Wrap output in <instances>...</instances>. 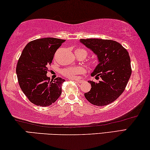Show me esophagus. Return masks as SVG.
Returning <instances> with one entry per match:
<instances>
[{
    "label": "esophagus",
    "instance_id": "esophagus-1",
    "mask_svg": "<svg viewBox=\"0 0 150 150\" xmlns=\"http://www.w3.org/2000/svg\"><path fill=\"white\" fill-rule=\"evenodd\" d=\"M71 80H76V82H79V83H82V82H84V80H82V79H80V78H72V79H71Z\"/></svg>",
    "mask_w": 150,
    "mask_h": 150
}]
</instances>
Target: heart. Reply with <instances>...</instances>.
Instances as JSON below:
<instances>
[{"label": "heart", "mask_w": 150, "mask_h": 150, "mask_svg": "<svg viewBox=\"0 0 150 150\" xmlns=\"http://www.w3.org/2000/svg\"><path fill=\"white\" fill-rule=\"evenodd\" d=\"M81 52H85L87 54L86 51L84 49L82 48H78L75 51V54H78ZM86 72V70L84 68L82 67V66H75V67H70L64 69L62 71V73L63 75L66 76L68 78H74L76 75L80 74H83Z\"/></svg>", "instance_id": "obj_1"}]
</instances>
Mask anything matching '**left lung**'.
Here are the masks:
<instances>
[{
	"mask_svg": "<svg viewBox=\"0 0 150 150\" xmlns=\"http://www.w3.org/2000/svg\"><path fill=\"white\" fill-rule=\"evenodd\" d=\"M80 42L90 48L98 60V64L91 74L102 78L96 83L88 81L91 90L85 93L88 102L103 106L115 101L124 91L132 74L129 53L117 42L99 38L80 39Z\"/></svg>",
	"mask_w": 150,
	"mask_h": 150,
	"instance_id": "obj_1",
	"label": "left lung"
}]
</instances>
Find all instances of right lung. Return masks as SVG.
<instances>
[{"mask_svg": "<svg viewBox=\"0 0 150 150\" xmlns=\"http://www.w3.org/2000/svg\"><path fill=\"white\" fill-rule=\"evenodd\" d=\"M65 40L55 38L36 39L27 44L17 63L16 72L19 86L33 104L48 106L62 93L61 78L50 80L46 76L57 49Z\"/></svg>", "mask_w": 150, "mask_h": 150, "instance_id": "obj_1", "label": "right lung"}]
</instances>
